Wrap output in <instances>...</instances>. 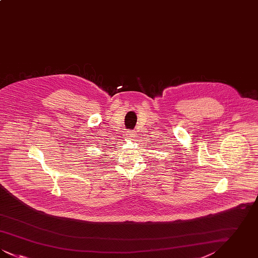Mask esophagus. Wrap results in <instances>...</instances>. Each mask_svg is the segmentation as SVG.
I'll use <instances>...</instances> for the list:
<instances>
[{
	"label": "esophagus",
	"mask_w": 258,
	"mask_h": 258,
	"mask_svg": "<svg viewBox=\"0 0 258 258\" xmlns=\"http://www.w3.org/2000/svg\"><path fill=\"white\" fill-rule=\"evenodd\" d=\"M135 135H136V134H135V131H133V130H128V131L126 132V137H127L128 139L135 138Z\"/></svg>",
	"instance_id": "34e87169"
}]
</instances>
